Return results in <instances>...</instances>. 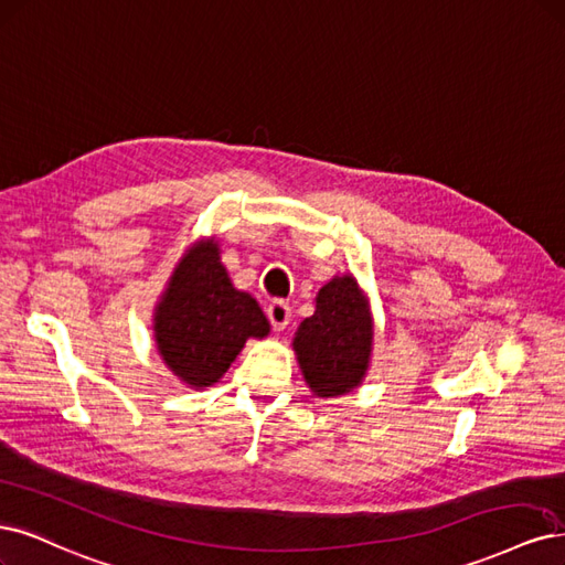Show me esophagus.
I'll list each match as a JSON object with an SVG mask.
<instances>
[{"mask_svg": "<svg viewBox=\"0 0 565 565\" xmlns=\"http://www.w3.org/2000/svg\"><path fill=\"white\" fill-rule=\"evenodd\" d=\"M266 316H268L270 324H274L276 332H282V329L289 324L291 308H289V303H287V301L276 299L274 303H268V308H266Z\"/></svg>", "mask_w": 565, "mask_h": 565, "instance_id": "34e87169", "label": "esophagus"}]
</instances>
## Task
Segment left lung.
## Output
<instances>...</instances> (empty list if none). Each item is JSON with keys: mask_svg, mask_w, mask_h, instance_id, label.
I'll use <instances>...</instances> for the list:
<instances>
[{"mask_svg": "<svg viewBox=\"0 0 565 565\" xmlns=\"http://www.w3.org/2000/svg\"><path fill=\"white\" fill-rule=\"evenodd\" d=\"M374 327L355 278L327 282L316 299V313L295 337L297 360L310 391L334 397L362 383L372 355Z\"/></svg>", "mask_w": 565, "mask_h": 565, "instance_id": "8db88e82", "label": "left lung"}]
</instances>
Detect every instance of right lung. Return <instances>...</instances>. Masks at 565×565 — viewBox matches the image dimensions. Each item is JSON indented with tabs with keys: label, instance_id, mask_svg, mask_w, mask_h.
I'll list each match as a JSON object with an SVG mask.
<instances>
[{
	"label": "right lung",
	"instance_id": "add662e5",
	"mask_svg": "<svg viewBox=\"0 0 565 565\" xmlns=\"http://www.w3.org/2000/svg\"><path fill=\"white\" fill-rule=\"evenodd\" d=\"M153 320L161 358L193 387L217 383L249 337L268 334L259 303L231 285L215 243L186 252Z\"/></svg>",
	"mask_w": 565,
	"mask_h": 565
}]
</instances>
